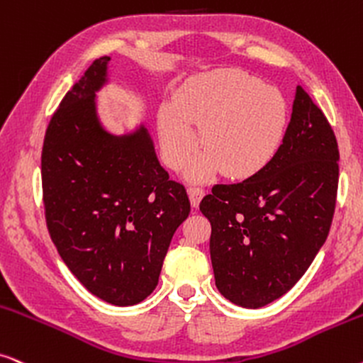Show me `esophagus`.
<instances>
[{
  "label": "esophagus",
  "mask_w": 363,
  "mask_h": 363,
  "mask_svg": "<svg viewBox=\"0 0 363 363\" xmlns=\"http://www.w3.org/2000/svg\"><path fill=\"white\" fill-rule=\"evenodd\" d=\"M188 196H190V203L193 208H199L201 199H203L205 191L201 188H188Z\"/></svg>",
  "instance_id": "obj_1"
}]
</instances>
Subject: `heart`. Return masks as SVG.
Segmentation results:
<instances>
[{
	"label": "heart",
	"mask_w": 363,
	"mask_h": 363,
	"mask_svg": "<svg viewBox=\"0 0 363 363\" xmlns=\"http://www.w3.org/2000/svg\"><path fill=\"white\" fill-rule=\"evenodd\" d=\"M205 150L190 168V178L208 182L222 172L232 180L257 175L274 157L286 126V101L279 89L238 69L190 78L178 88L173 106L158 113V138L164 162L185 167L196 150Z\"/></svg>",
	"instance_id": "obj_1"
}]
</instances>
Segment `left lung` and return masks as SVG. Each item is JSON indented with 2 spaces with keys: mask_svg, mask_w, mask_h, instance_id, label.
<instances>
[{
  "mask_svg": "<svg viewBox=\"0 0 363 363\" xmlns=\"http://www.w3.org/2000/svg\"><path fill=\"white\" fill-rule=\"evenodd\" d=\"M338 145L302 86L274 158L257 175L215 185L200 210L211 223L215 285L225 298L260 308L302 279L325 243L335 210Z\"/></svg>",
  "mask_w": 363,
  "mask_h": 363,
  "instance_id": "8db88e82",
  "label": "left lung"
}]
</instances>
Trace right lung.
I'll return each mask as SVG.
<instances>
[{
	"label": "right lung",
	"mask_w": 363,
	"mask_h": 363,
	"mask_svg": "<svg viewBox=\"0 0 363 363\" xmlns=\"http://www.w3.org/2000/svg\"><path fill=\"white\" fill-rule=\"evenodd\" d=\"M110 60L93 61L61 100L45 135L41 182L60 257L88 291L128 307L157 289L190 200L160 164L145 125L123 135L103 126L96 93L110 82Z\"/></svg>",
	"instance_id": "obj_1"
}]
</instances>
